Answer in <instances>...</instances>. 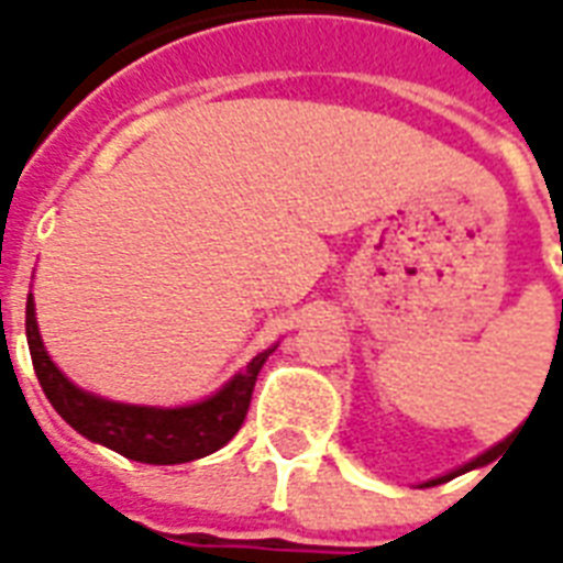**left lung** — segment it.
I'll use <instances>...</instances> for the list:
<instances>
[{"mask_svg": "<svg viewBox=\"0 0 563 563\" xmlns=\"http://www.w3.org/2000/svg\"><path fill=\"white\" fill-rule=\"evenodd\" d=\"M563 258V256H561ZM563 310V307H561ZM509 440V437H507ZM507 440H500V443H497V446H492V449H485L483 455H476V459L473 461H467V464H461L459 471H449L446 476H437V479H428V483H422V488H431V485H440V483H449V479H455V476H461V473H467V471H476V467H485V464H492V461L497 459V449L504 446V443H507Z\"/></svg>", "mask_w": 563, "mask_h": 563, "instance_id": "left-lung-1", "label": "left lung"}]
</instances>
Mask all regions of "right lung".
Instances as JSON below:
<instances>
[{"mask_svg":"<svg viewBox=\"0 0 563 563\" xmlns=\"http://www.w3.org/2000/svg\"><path fill=\"white\" fill-rule=\"evenodd\" d=\"M26 343H30L35 377L56 413L92 443H102L141 464H184L225 446L244 424L258 371L277 350L274 343L253 355L244 371H238L222 389L201 401L184 407H147V404L108 401L75 386L44 350L32 292L26 298Z\"/></svg>","mask_w":563,"mask_h":563,"instance_id":"1","label":"right lung"}]
</instances>
